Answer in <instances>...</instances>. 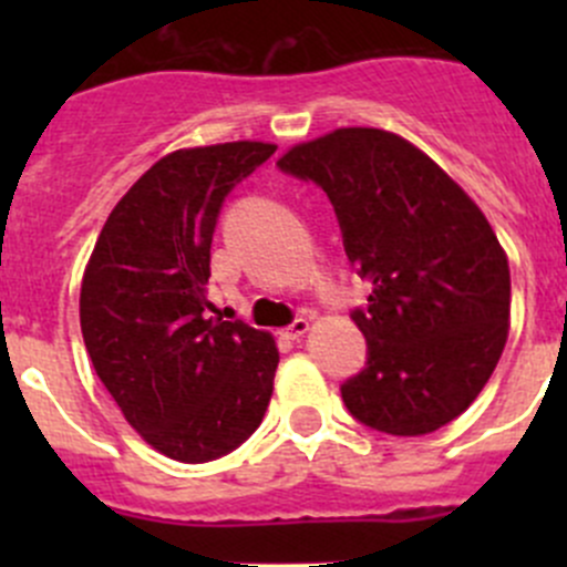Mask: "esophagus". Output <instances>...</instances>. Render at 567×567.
Returning a JSON list of instances; mask_svg holds the SVG:
<instances>
[{
	"instance_id": "obj_1",
	"label": "esophagus",
	"mask_w": 567,
	"mask_h": 567,
	"mask_svg": "<svg viewBox=\"0 0 567 567\" xmlns=\"http://www.w3.org/2000/svg\"><path fill=\"white\" fill-rule=\"evenodd\" d=\"M307 331H310V320L307 318H296L293 323L285 329V337H290V340H299V337H305Z\"/></svg>"
}]
</instances>
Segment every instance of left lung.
Instances as JSON below:
<instances>
[{
  "instance_id": "left-lung-1",
  "label": "left lung",
  "mask_w": 567,
  "mask_h": 567,
  "mask_svg": "<svg viewBox=\"0 0 567 567\" xmlns=\"http://www.w3.org/2000/svg\"><path fill=\"white\" fill-rule=\"evenodd\" d=\"M340 219L346 255L373 285L353 310L368 368L348 411L392 436L453 422L488 384L511 331V266L483 210L431 156L384 128H337L282 153Z\"/></svg>"
}]
</instances>
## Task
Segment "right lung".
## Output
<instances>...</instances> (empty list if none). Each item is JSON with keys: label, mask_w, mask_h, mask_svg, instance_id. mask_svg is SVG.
Returning <instances> with one entry per match:
<instances>
[{"label": "right lung", "mask_w": 567, "mask_h": 567, "mask_svg": "<svg viewBox=\"0 0 567 567\" xmlns=\"http://www.w3.org/2000/svg\"><path fill=\"white\" fill-rule=\"evenodd\" d=\"M274 151L241 140L167 153L120 197L84 268L79 320L95 373L167 458L227 455L271 400L277 342L210 318L205 285L227 192Z\"/></svg>", "instance_id": "1"}]
</instances>
